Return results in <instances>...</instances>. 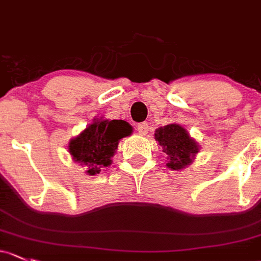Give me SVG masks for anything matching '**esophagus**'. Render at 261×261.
I'll return each instance as SVG.
<instances>
[{
  "label": "esophagus",
  "mask_w": 261,
  "mask_h": 261,
  "mask_svg": "<svg viewBox=\"0 0 261 261\" xmlns=\"http://www.w3.org/2000/svg\"><path fill=\"white\" fill-rule=\"evenodd\" d=\"M138 131L140 135H146L147 131H149V123L147 122H141L138 125Z\"/></svg>",
  "instance_id": "obj_1"
}]
</instances>
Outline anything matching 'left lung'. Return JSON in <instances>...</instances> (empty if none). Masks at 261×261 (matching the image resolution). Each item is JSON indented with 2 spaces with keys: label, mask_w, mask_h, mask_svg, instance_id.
Here are the masks:
<instances>
[{
  "label": "left lung",
  "mask_w": 261,
  "mask_h": 261,
  "mask_svg": "<svg viewBox=\"0 0 261 261\" xmlns=\"http://www.w3.org/2000/svg\"><path fill=\"white\" fill-rule=\"evenodd\" d=\"M155 140L166 155V166L171 170H182L194 163L200 151L196 140L191 138L179 123H169L156 128Z\"/></svg>",
  "instance_id": "left-lung-1"
}]
</instances>
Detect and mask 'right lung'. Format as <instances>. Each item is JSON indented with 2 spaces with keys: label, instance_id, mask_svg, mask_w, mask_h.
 I'll list each match as a JSON object with an SVG mask.
<instances>
[{
  "label": "right lung",
  "instance_id": "1",
  "mask_svg": "<svg viewBox=\"0 0 261 261\" xmlns=\"http://www.w3.org/2000/svg\"><path fill=\"white\" fill-rule=\"evenodd\" d=\"M133 126L123 120L94 119L84 131L68 142V152L75 163L85 167L87 175L100 174L112 164L120 140L133 134Z\"/></svg>",
  "mask_w": 261,
  "mask_h": 261
}]
</instances>
